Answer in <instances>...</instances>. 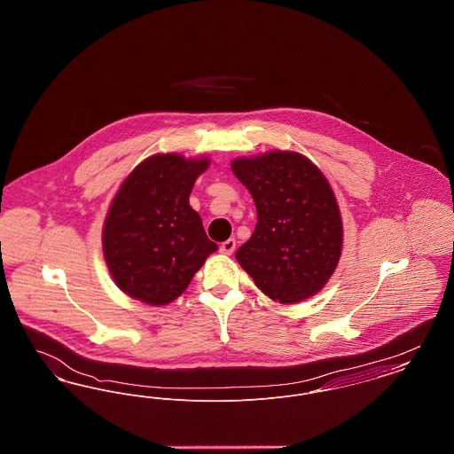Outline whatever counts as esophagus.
<instances>
[{"mask_svg": "<svg viewBox=\"0 0 454 454\" xmlns=\"http://www.w3.org/2000/svg\"><path fill=\"white\" fill-rule=\"evenodd\" d=\"M235 248H237V241H235L233 238H230V239H226V241H223V243H221L219 252H221V254H224V255H231V254L235 252Z\"/></svg>", "mask_w": 454, "mask_h": 454, "instance_id": "1", "label": "esophagus"}]
</instances>
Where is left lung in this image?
Returning a JSON list of instances; mask_svg holds the SVG:
<instances>
[{
  "label": "left lung",
  "mask_w": 454,
  "mask_h": 454,
  "mask_svg": "<svg viewBox=\"0 0 454 454\" xmlns=\"http://www.w3.org/2000/svg\"><path fill=\"white\" fill-rule=\"evenodd\" d=\"M231 170L257 207L255 231L238 248V263L274 301L315 296L342 252V217L324 173L294 152L237 158Z\"/></svg>",
  "instance_id": "8db88e82"
}]
</instances>
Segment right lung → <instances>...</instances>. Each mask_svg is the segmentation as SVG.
Listing matches in <instances>:
<instances>
[{
    "mask_svg": "<svg viewBox=\"0 0 454 454\" xmlns=\"http://www.w3.org/2000/svg\"><path fill=\"white\" fill-rule=\"evenodd\" d=\"M207 158L153 154L122 182L108 209L102 245L108 272L121 291L163 306L176 300L216 252L189 204Z\"/></svg>",
    "mask_w": 454,
    "mask_h": 454,
    "instance_id": "obj_1",
    "label": "right lung"
}]
</instances>
